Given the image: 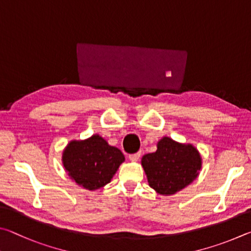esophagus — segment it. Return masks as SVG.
Wrapping results in <instances>:
<instances>
[{
	"label": "esophagus",
	"instance_id": "1",
	"mask_svg": "<svg viewBox=\"0 0 251 251\" xmlns=\"http://www.w3.org/2000/svg\"><path fill=\"white\" fill-rule=\"evenodd\" d=\"M140 156H141V152H138V153H134V154H130L129 159H130V161L135 162L140 159Z\"/></svg>",
	"mask_w": 251,
	"mask_h": 251
}]
</instances>
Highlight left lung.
I'll return each instance as SVG.
<instances>
[{
	"label": "left lung",
	"instance_id": "1",
	"mask_svg": "<svg viewBox=\"0 0 251 251\" xmlns=\"http://www.w3.org/2000/svg\"><path fill=\"white\" fill-rule=\"evenodd\" d=\"M148 182L159 194L171 195L191 184L199 175L201 159L191 144H181L170 138L157 143V150L142 157Z\"/></svg>",
	"mask_w": 251,
	"mask_h": 251
}]
</instances>
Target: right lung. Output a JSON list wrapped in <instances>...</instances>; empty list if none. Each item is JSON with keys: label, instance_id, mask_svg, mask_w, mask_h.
I'll return each mask as SVG.
<instances>
[{"label": "right lung", "instance_id": "1", "mask_svg": "<svg viewBox=\"0 0 251 251\" xmlns=\"http://www.w3.org/2000/svg\"><path fill=\"white\" fill-rule=\"evenodd\" d=\"M125 155L98 134L85 141H72L63 153L68 175L78 185L94 191L110 183Z\"/></svg>", "mask_w": 251, "mask_h": 251}]
</instances>
